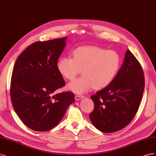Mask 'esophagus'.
I'll return each mask as SVG.
<instances>
[{
	"label": "esophagus",
	"mask_w": 156,
	"mask_h": 156,
	"mask_svg": "<svg viewBox=\"0 0 156 156\" xmlns=\"http://www.w3.org/2000/svg\"><path fill=\"white\" fill-rule=\"evenodd\" d=\"M83 98H84V96H82V95H80V94H77V95H76L75 96V100H81V99Z\"/></svg>",
	"instance_id": "esophagus-1"
}]
</instances>
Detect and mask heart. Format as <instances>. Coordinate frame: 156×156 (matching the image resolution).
Listing matches in <instances>:
<instances>
[{
	"label": "heart",
	"instance_id": "obj_1",
	"mask_svg": "<svg viewBox=\"0 0 156 156\" xmlns=\"http://www.w3.org/2000/svg\"><path fill=\"white\" fill-rule=\"evenodd\" d=\"M119 54L94 46H81L72 52V58L62 57L57 63V69L62 77L73 80L82 70L83 76L70 83L68 88L77 94L94 88L107 87L120 69Z\"/></svg>",
	"mask_w": 156,
	"mask_h": 156
}]
</instances>
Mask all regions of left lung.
I'll return each instance as SVG.
<instances>
[{
	"mask_svg": "<svg viewBox=\"0 0 156 156\" xmlns=\"http://www.w3.org/2000/svg\"><path fill=\"white\" fill-rule=\"evenodd\" d=\"M144 89L143 68L128 49L113 81L90 96L94 108L89 116L93 125L107 133L124 128L139 109Z\"/></svg>",
	"mask_w": 156,
	"mask_h": 156,
	"instance_id": "8db88e82",
	"label": "left lung"
}]
</instances>
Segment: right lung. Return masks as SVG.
Returning <instances> with one entry per match:
<instances>
[{
  "mask_svg": "<svg viewBox=\"0 0 156 156\" xmlns=\"http://www.w3.org/2000/svg\"><path fill=\"white\" fill-rule=\"evenodd\" d=\"M66 38L36 41L20 55L14 64L10 83L12 103L23 123L32 130L53 128L75 101L70 91L53 95L65 86L57 63Z\"/></svg>",
  "mask_w": 156,
  "mask_h": 156,
  "instance_id": "right-lung-1",
  "label": "right lung"
}]
</instances>
